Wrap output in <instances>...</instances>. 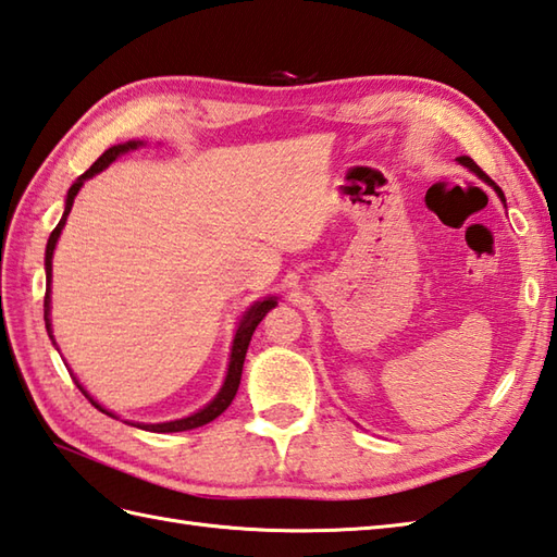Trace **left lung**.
Returning <instances> with one entry per match:
<instances>
[{
	"mask_svg": "<svg viewBox=\"0 0 557 557\" xmlns=\"http://www.w3.org/2000/svg\"><path fill=\"white\" fill-rule=\"evenodd\" d=\"M459 162H461V164H467V168H469L471 172H476V174L481 176V180H483V182H488V184H491V186L495 188V191H498V196H500V198L505 200V196H503V191H500V186H495V182L491 180V176H488L486 172H483V170L479 168V164H476L474 160H471V158H467V156H461V158H459Z\"/></svg>",
	"mask_w": 557,
	"mask_h": 557,
	"instance_id": "1",
	"label": "left lung"
}]
</instances>
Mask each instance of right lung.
I'll list each match as a JSON object with an SVG mask.
<instances>
[{"mask_svg":"<svg viewBox=\"0 0 557 557\" xmlns=\"http://www.w3.org/2000/svg\"><path fill=\"white\" fill-rule=\"evenodd\" d=\"M140 146V140H128V144H120V146H112L110 150H104L102 156L90 164V170H86L83 172L78 180L71 184V188H69V194H66V208H64V215H62V220H59V224L57 227L52 230V234H50V239H47V251H45V272H47V285H50V277H52V253H54V246H57V239H59V234H62V227H64V222H66V215L71 212V206H74V198H76V194H78V188L83 186V182L86 180H90V176H96L98 172H102L104 168H108V164L112 162V160H116V156H122V152H126V150H134V148H138ZM277 301L275 299H265V301H256L251 309L246 311V315L242 318V323H239V330H236V335H234V345H232V357H230V369H227V377H224V385H222V389L218 393V397L210 401V405L206 407V409H200V411H196L194 417H186V419H180V421H170V423H132V425H138V429H144V431H152V433H176V431H191V429H198V425H206V423H210L212 419H218L220 413L227 409L230 405H232V399H234V395H236V389H239V383H242V369H244V359H246V349H248V342H251V335H253V330L258 327V323L263 321V315L272 309V306H275ZM47 313H50V287H47V292H45V323H47V333H50V318H47ZM78 385V383H76ZM81 387V385H78ZM81 393L88 397V393L86 389L81 387ZM92 405H96L100 411H104V413H110L108 409H102L96 399L92 397H88ZM110 417H114V413H110Z\"/></svg>","mask_w":557,"mask_h":557,"instance_id":"obj_1","label":"right lung"}]
</instances>
